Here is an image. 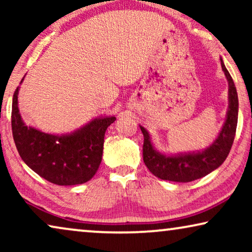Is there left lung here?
I'll return each mask as SVG.
<instances>
[{
  "label": "left lung",
  "mask_w": 252,
  "mask_h": 252,
  "mask_svg": "<svg viewBox=\"0 0 252 252\" xmlns=\"http://www.w3.org/2000/svg\"><path fill=\"white\" fill-rule=\"evenodd\" d=\"M220 62L228 81V109L226 112L225 123L218 136L209 147L189 153H161L155 148L148 129L140 125L144 136L143 161L155 177L167 181L190 182L217 170L228 156L236 132L239 98L235 85L221 57Z\"/></svg>",
  "instance_id": "8db88e82"
}]
</instances>
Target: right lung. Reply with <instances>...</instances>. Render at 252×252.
<instances>
[{
  "label": "right lung",
  "instance_id": "add662e5",
  "mask_svg": "<svg viewBox=\"0 0 252 252\" xmlns=\"http://www.w3.org/2000/svg\"><path fill=\"white\" fill-rule=\"evenodd\" d=\"M19 89L18 86L12 98L11 126L24 163L41 178L58 186L81 185L91 180L102 161L105 130L116 117H96L71 133H46L24 123L18 108Z\"/></svg>",
  "mask_w": 252,
  "mask_h": 252
}]
</instances>
